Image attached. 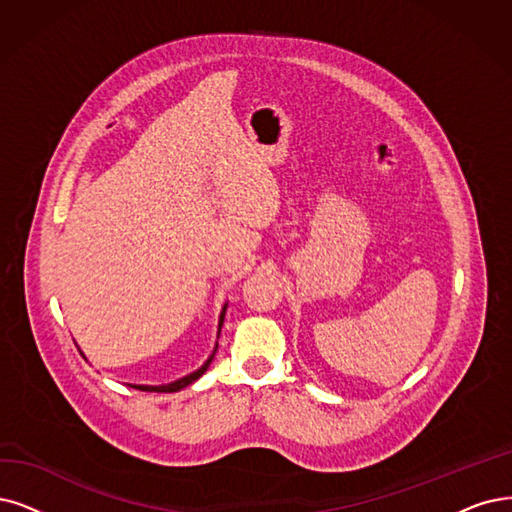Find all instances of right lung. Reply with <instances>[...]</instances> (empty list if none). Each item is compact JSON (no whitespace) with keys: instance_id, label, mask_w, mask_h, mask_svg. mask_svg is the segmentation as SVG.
Masks as SVG:
<instances>
[{"instance_id":"1","label":"right lung","mask_w":512,"mask_h":512,"mask_svg":"<svg viewBox=\"0 0 512 512\" xmlns=\"http://www.w3.org/2000/svg\"><path fill=\"white\" fill-rule=\"evenodd\" d=\"M225 310H227V304L223 306V310H221V316H219V333H221V325H223V318H225ZM215 352H217V346H215V350H213V354L208 356V361L200 367V369H196L194 373H189V375H185V377H181V380H177V382H170V384H162V386H137V384H130V388H137V390H143V392H179L181 388H185V386H189V384H194L198 377H202V373L208 369V365L213 363V356H215ZM82 354V352H80ZM84 356V354H82ZM86 358V356H84Z\"/></svg>"}]
</instances>
